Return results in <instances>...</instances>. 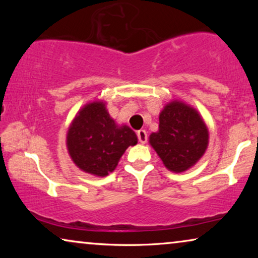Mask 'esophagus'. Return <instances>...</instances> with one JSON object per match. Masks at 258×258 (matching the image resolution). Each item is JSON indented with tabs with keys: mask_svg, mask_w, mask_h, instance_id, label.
I'll return each instance as SVG.
<instances>
[{
	"mask_svg": "<svg viewBox=\"0 0 258 258\" xmlns=\"http://www.w3.org/2000/svg\"><path fill=\"white\" fill-rule=\"evenodd\" d=\"M137 137H139V141L142 144H144V143H147V141H148V135H147V132L146 130H143V129H141V130H139V132H137Z\"/></svg>",
	"mask_w": 258,
	"mask_h": 258,
	"instance_id": "1",
	"label": "esophagus"
}]
</instances>
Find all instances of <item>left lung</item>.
Instances as JSON below:
<instances>
[{"mask_svg": "<svg viewBox=\"0 0 258 258\" xmlns=\"http://www.w3.org/2000/svg\"><path fill=\"white\" fill-rule=\"evenodd\" d=\"M149 143L172 172L192 168L206 153L209 130L202 116L185 102L172 100L160 112V124L151 133Z\"/></svg>", "mask_w": 258, "mask_h": 258, "instance_id": "obj_1", "label": "left lung"}]
</instances>
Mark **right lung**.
I'll return each instance as SVG.
<instances>
[{"label": "right lung", "mask_w": 258, "mask_h": 258, "mask_svg": "<svg viewBox=\"0 0 258 258\" xmlns=\"http://www.w3.org/2000/svg\"><path fill=\"white\" fill-rule=\"evenodd\" d=\"M67 150L74 164L87 174L105 177L117 167L119 158L137 136L109 115L105 102H88L77 111L67 132Z\"/></svg>", "instance_id": "obj_1"}]
</instances>
